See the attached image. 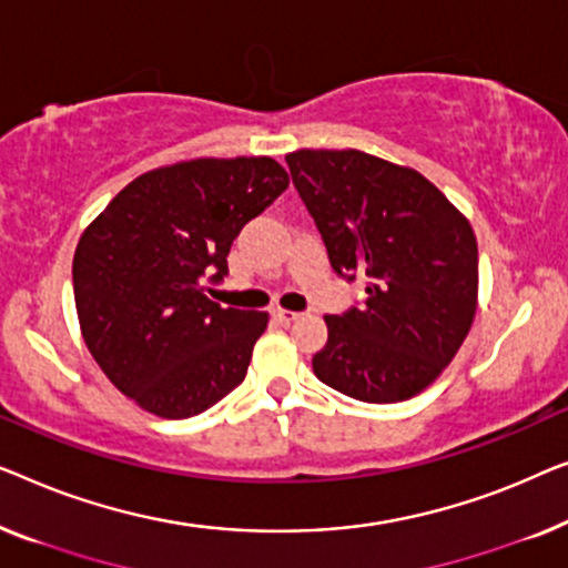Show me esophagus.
Masks as SVG:
<instances>
[{
	"mask_svg": "<svg viewBox=\"0 0 568 568\" xmlns=\"http://www.w3.org/2000/svg\"><path fill=\"white\" fill-rule=\"evenodd\" d=\"M273 318H275V322H281V324H291V322H295V318H298V314H295V311L275 308L273 311Z\"/></svg>",
	"mask_w": 568,
	"mask_h": 568,
	"instance_id": "esophagus-1",
	"label": "esophagus"
}]
</instances>
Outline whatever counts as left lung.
Segmentation results:
<instances>
[{"label":"left lung","instance_id":"left-lung-1","mask_svg":"<svg viewBox=\"0 0 568 568\" xmlns=\"http://www.w3.org/2000/svg\"><path fill=\"white\" fill-rule=\"evenodd\" d=\"M334 273L365 283L361 306L324 316L316 378L367 404L425 390L474 324L478 246L458 207L409 166L357 149L285 156Z\"/></svg>","mask_w":568,"mask_h":568}]
</instances>
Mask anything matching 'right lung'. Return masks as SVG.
I'll return each mask as SVG.
<instances>
[{"instance_id": "1", "label": "right lung", "mask_w": 568, "mask_h": 568, "mask_svg": "<svg viewBox=\"0 0 568 568\" xmlns=\"http://www.w3.org/2000/svg\"><path fill=\"white\" fill-rule=\"evenodd\" d=\"M285 187L270 156L193 159L135 178L87 226L71 265L79 326L141 409L187 419L244 381L267 314L223 308L205 283L229 275L239 231Z\"/></svg>"}]
</instances>
